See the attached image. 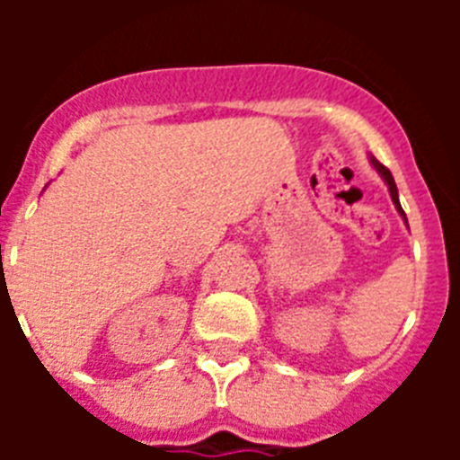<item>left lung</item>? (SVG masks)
Segmentation results:
<instances>
[{
  "label": "left lung",
  "mask_w": 460,
  "mask_h": 460,
  "mask_svg": "<svg viewBox=\"0 0 460 460\" xmlns=\"http://www.w3.org/2000/svg\"><path fill=\"white\" fill-rule=\"evenodd\" d=\"M368 161H371V165L373 168L377 170V174H380L382 180H385V184L389 186V195H392V202H394V207H396V211L398 214H401V217H403V221H405V226H408V218H405V211H403V207H401V202H398V189H396V181H394V177H392V172H389L387 168H385V165L380 164V161H376V158H368Z\"/></svg>",
  "instance_id": "obj_1"
}]
</instances>
